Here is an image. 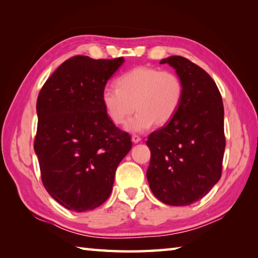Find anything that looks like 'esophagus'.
I'll list each match as a JSON object with an SVG mask.
<instances>
[{
    "label": "esophagus",
    "instance_id": "obj_1",
    "mask_svg": "<svg viewBox=\"0 0 258 258\" xmlns=\"http://www.w3.org/2000/svg\"><path fill=\"white\" fill-rule=\"evenodd\" d=\"M132 142H133V143L141 142V138H140L139 135H133V137H132Z\"/></svg>",
    "mask_w": 258,
    "mask_h": 258
}]
</instances>
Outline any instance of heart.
<instances>
[{
	"label": "heart",
	"instance_id": "b5f03b06",
	"mask_svg": "<svg viewBox=\"0 0 258 258\" xmlns=\"http://www.w3.org/2000/svg\"><path fill=\"white\" fill-rule=\"evenodd\" d=\"M116 87L102 91L103 109L113 124L123 125L135 107L138 112L126 125V131L132 133H143L155 124L168 123L183 99L180 77L151 67H137L124 73L117 78Z\"/></svg>",
	"mask_w": 258,
	"mask_h": 258
}]
</instances>
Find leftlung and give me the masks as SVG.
Here are the masks:
<instances>
[{"label": "left lung", "mask_w": 258, "mask_h": 258, "mask_svg": "<svg viewBox=\"0 0 258 258\" xmlns=\"http://www.w3.org/2000/svg\"><path fill=\"white\" fill-rule=\"evenodd\" d=\"M175 69L183 99L175 116L152 132L147 178L155 197L171 206L198 202L220 181L225 150L224 108L215 82L180 55L160 60Z\"/></svg>", "instance_id": "8db88e82"}]
</instances>
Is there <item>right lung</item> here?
Wrapping results in <instances>:
<instances>
[{
  "label": "right lung",
  "instance_id": "1",
  "mask_svg": "<svg viewBox=\"0 0 258 258\" xmlns=\"http://www.w3.org/2000/svg\"><path fill=\"white\" fill-rule=\"evenodd\" d=\"M124 61L73 56L38 94L34 150L42 182L71 211H91L106 202L116 169L132 148L131 137L109 119L101 101L108 80Z\"/></svg>",
  "mask_w": 258,
  "mask_h": 258
}]
</instances>
